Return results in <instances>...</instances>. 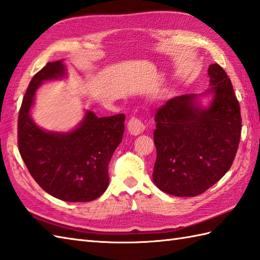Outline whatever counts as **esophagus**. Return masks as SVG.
I'll return each mask as SVG.
<instances>
[{"label": "esophagus", "instance_id": "1", "mask_svg": "<svg viewBox=\"0 0 260 260\" xmlns=\"http://www.w3.org/2000/svg\"><path fill=\"white\" fill-rule=\"evenodd\" d=\"M127 129L131 133V135H140L145 129V125L143 124V121L136 117H132L127 124Z\"/></svg>", "mask_w": 260, "mask_h": 260}]
</instances>
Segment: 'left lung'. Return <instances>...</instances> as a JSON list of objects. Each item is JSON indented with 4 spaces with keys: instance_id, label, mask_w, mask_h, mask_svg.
<instances>
[{
    "instance_id": "1",
    "label": "left lung",
    "mask_w": 260,
    "mask_h": 260,
    "mask_svg": "<svg viewBox=\"0 0 260 260\" xmlns=\"http://www.w3.org/2000/svg\"><path fill=\"white\" fill-rule=\"evenodd\" d=\"M209 89L170 99L155 115L153 181L175 197H196L228 172L239 146L241 115L229 77L210 64ZM212 98L204 108L201 98Z\"/></svg>"
}]
</instances>
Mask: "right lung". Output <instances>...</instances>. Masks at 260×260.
Returning <instances> with one entry per match:
<instances>
[{"instance_id": "obj_1", "label": "right lung", "mask_w": 260, "mask_h": 260, "mask_svg": "<svg viewBox=\"0 0 260 260\" xmlns=\"http://www.w3.org/2000/svg\"><path fill=\"white\" fill-rule=\"evenodd\" d=\"M67 75L63 60L48 62L35 75L21 105L18 143L32 178L49 194L68 202H88L106 191L108 164L124 133L125 115L97 117L87 110L76 128L46 131L31 117L38 88Z\"/></svg>"}]
</instances>
